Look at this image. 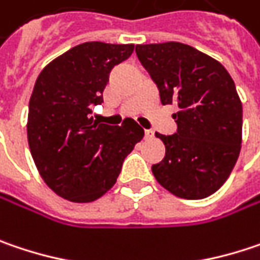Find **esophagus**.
Returning a JSON list of instances; mask_svg holds the SVG:
<instances>
[{"instance_id": "34e87169", "label": "esophagus", "mask_w": 260, "mask_h": 260, "mask_svg": "<svg viewBox=\"0 0 260 260\" xmlns=\"http://www.w3.org/2000/svg\"><path fill=\"white\" fill-rule=\"evenodd\" d=\"M145 138L146 139H152L154 138V132L152 130H145Z\"/></svg>"}]
</instances>
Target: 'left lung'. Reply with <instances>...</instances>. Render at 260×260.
<instances>
[{"instance_id": "8db88e82", "label": "left lung", "mask_w": 260, "mask_h": 260, "mask_svg": "<svg viewBox=\"0 0 260 260\" xmlns=\"http://www.w3.org/2000/svg\"><path fill=\"white\" fill-rule=\"evenodd\" d=\"M162 105L177 106V132L155 133L166 146L152 166L157 182L179 198L201 200L231 175L241 149L243 105L222 63L182 43L136 46Z\"/></svg>"}]
</instances>
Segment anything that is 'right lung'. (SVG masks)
Instances as JSON below:
<instances>
[{"instance_id": "obj_1", "label": "right lung", "mask_w": 260, "mask_h": 260, "mask_svg": "<svg viewBox=\"0 0 260 260\" xmlns=\"http://www.w3.org/2000/svg\"><path fill=\"white\" fill-rule=\"evenodd\" d=\"M133 50V44L83 43L51 60L35 81L29 149L47 186L68 201L91 203L106 194L145 135L132 118L118 127L91 117V108L103 102L109 72Z\"/></svg>"}]
</instances>
